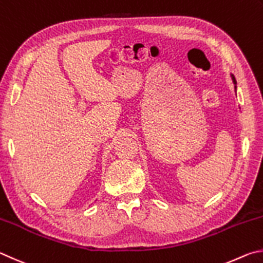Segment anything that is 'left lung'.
I'll use <instances>...</instances> for the list:
<instances>
[{"instance_id":"8db88e82","label":"left lung","mask_w":263,"mask_h":263,"mask_svg":"<svg viewBox=\"0 0 263 263\" xmlns=\"http://www.w3.org/2000/svg\"><path fill=\"white\" fill-rule=\"evenodd\" d=\"M231 77H232V81H233V83H234V85H236V84H237L236 78H234V76H233V75H231ZM234 87H236V89H237V86H234Z\"/></svg>"}]
</instances>
